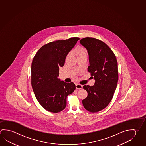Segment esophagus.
<instances>
[{
	"label": "esophagus",
	"instance_id": "esophagus-1",
	"mask_svg": "<svg viewBox=\"0 0 146 146\" xmlns=\"http://www.w3.org/2000/svg\"><path fill=\"white\" fill-rule=\"evenodd\" d=\"M76 88L77 89H81L82 88V86L81 84H76Z\"/></svg>",
	"mask_w": 146,
	"mask_h": 146
}]
</instances>
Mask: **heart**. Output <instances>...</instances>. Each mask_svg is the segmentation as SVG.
I'll list each match as a JSON object with an SVG mask.
<instances>
[{
    "instance_id": "obj_1",
    "label": "heart",
    "mask_w": 146,
    "mask_h": 146,
    "mask_svg": "<svg viewBox=\"0 0 146 146\" xmlns=\"http://www.w3.org/2000/svg\"><path fill=\"white\" fill-rule=\"evenodd\" d=\"M75 54L77 56H78L79 55L86 54V51L84 48L82 47H79L76 50Z\"/></svg>"
}]
</instances>
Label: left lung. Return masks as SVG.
<instances>
[{
    "mask_svg": "<svg viewBox=\"0 0 146 146\" xmlns=\"http://www.w3.org/2000/svg\"><path fill=\"white\" fill-rule=\"evenodd\" d=\"M80 43L89 55L88 71L95 79L94 85H84L87 97L82 100L84 108L90 112H99L112 99L118 79L117 62L114 53L106 44L97 39L86 37Z\"/></svg>",
    "mask_w": 146,
    "mask_h": 146,
    "instance_id": "1",
    "label": "left lung"
}]
</instances>
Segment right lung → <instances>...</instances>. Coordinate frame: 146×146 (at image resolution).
<instances>
[{"label":"right lung","instance_id":"obj_1","mask_svg":"<svg viewBox=\"0 0 146 146\" xmlns=\"http://www.w3.org/2000/svg\"><path fill=\"white\" fill-rule=\"evenodd\" d=\"M78 37L57 40L42 46L31 65V84L36 99L49 112L62 111L67 105V97L74 92L73 82L58 78L59 68L63 67L67 55L79 40Z\"/></svg>","mask_w":146,"mask_h":146}]
</instances>
